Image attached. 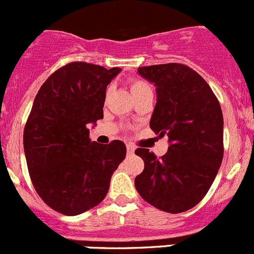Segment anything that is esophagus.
I'll return each mask as SVG.
<instances>
[{
	"mask_svg": "<svg viewBox=\"0 0 254 254\" xmlns=\"http://www.w3.org/2000/svg\"><path fill=\"white\" fill-rule=\"evenodd\" d=\"M134 147H132V145H130V144H127V154L129 155H131V154H134Z\"/></svg>",
	"mask_w": 254,
	"mask_h": 254,
	"instance_id": "1",
	"label": "esophagus"
}]
</instances>
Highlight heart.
Masks as SVG:
<instances>
[{
  "label": "heart",
  "mask_w": 254,
  "mask_h": 254,
  "mask_svg": "<svg viewBox=\"0 0 254 254\" xmlns=\"http://www.w3.org/2000/svg\"><path fill=\"white\" fill-rule=\"evenodd\" d=\"M130 91H131L132 96L135 97V96L140 95V93L147 92V91H152V90H150L149 84L144 81V79L135 78L130 81Z\"/></svg>",
  "instance_id": "heart-1"
}]
</instances>
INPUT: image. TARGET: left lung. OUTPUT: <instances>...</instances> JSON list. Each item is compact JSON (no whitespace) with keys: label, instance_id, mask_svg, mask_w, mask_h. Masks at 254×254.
Masks as SVG:
<instances>
[{"label":"left lung","instance_id":"8db88e82","mask_svg":"<svg viewBox=\"0 0 254 254\" xmlns=\"http://www.w3.org/2000/svg\"><path fill=\"white\" fill-rule=\"evenodd\" d=\"M139 74L157 87L150 119L155 134L168 135V152L157 157L145 148L135 154L144 170L135 177L139 195L162 211L178 214L200 202L224 155L223 113L207 82L189 65L167 63L140 67Z\"/></svg>","mask_w":254,"mask_h":254}]
</instances>
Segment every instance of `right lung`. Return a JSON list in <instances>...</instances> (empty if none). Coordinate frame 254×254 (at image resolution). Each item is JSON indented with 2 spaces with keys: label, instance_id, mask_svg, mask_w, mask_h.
<instances>
[{
  "label": "right lung",
  "instance_id": "obj_1",
  "mask_svg": "<svg viewBox=\"0 0 254 254\" xmlns=\"http://www.w3.org/2000/svg\"><path fill=\"white\" fill-rule=\"evenodd\" d=\"M120 70L72 62L52 73L34 100L24 129L27 170L40 198L63 215L99 205L127 155L122 140L91 141L88 129L104 118L107 84Z\"/></svg>",
  "mask_w": 254,
  "mask_h": 254
}]
</instances>
